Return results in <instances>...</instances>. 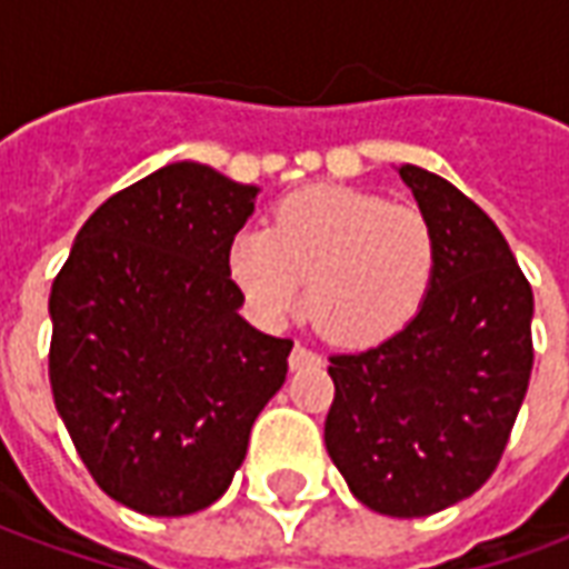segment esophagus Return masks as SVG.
I'll list each match as a JSON object with an SVG mask.
<instances>
[{
    "label": "esophagus",
    "instance_id": "obj_1",
    "mask_svg": "<svg viewBox=\"0 0 569 569\" xmlns=\"http://www.w3.org/2000/svg\"><path fill=\"white\" fill-rule=\"evenodd\" d=\"M318 355H315L312 348H306V346H293V351H290V370H302V367H312V363H318Z\"/></svg>",
    "mask_w": 569,
    "mask_h": 569
}]
</instances>
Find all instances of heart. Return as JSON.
Returning <instances> with one entry per match:
<instances>
[{"label": "heart", "instance_id": "heart-1", "mask_svg": "<svg viewBox=\"0 0 569 569\" xmlns=\"http://www.w3.org/2000/svg\"><path fill=\"white\" fill-rule=\"evenodd\" d=\"M227 267L257 321L281 325L306 281V312L327 339L372 346L425 306L437 233L416 206L318 184L281 199L269 230L236 233Z\"/></svg>", "mask_w": 569, "mask_h": 569}]
</instances>
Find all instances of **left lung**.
Instances as JSON below:
<instances>
[{
	"label": "left lung",
	"mask_w": 569,
	"mask_h": 569,
	"mask_svg": "<svg viewBox=\"0 0 569 569\" xmlns=\"http://www.w3.org/2000/svg\"><path fill=\"white\" fill-rule=\"evenodd\" d=\"M437 233L425 306L381 346L333 355L330 458L381 516L421 518L479 491L533 370V290L497 223L446 178L400 166Z\"/></svg>",
	"instance_id": "left-lung-1"
}]
</instances>
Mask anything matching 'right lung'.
<instances>
[{"mask_svg":"<svg viewBox=\"0 0 569 569\" xmlns=\"http://www.w3.org/2000/svg\"><path fill=\"white\" fill-rule=\"evenodd\" d=\"M254 184L169 163L109 197L51 288V391L97 485L142 516L211 506L242 467L251 425L293 342L260 333L227 251Z\"/></svg>","mask_w":569,"mask_h":569,"instance_id":"1","label":"right lung"}]
</instances>
